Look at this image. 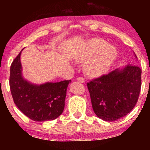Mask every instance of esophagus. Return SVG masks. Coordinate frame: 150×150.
I'll list each match as a JSON object with an SVG mask.
<instances>
[{
  "instance_id": "34e87169",
  "label": "esophagus",
  "mask_w": 150,
  "mask_h": 150,
  "mask_svg": "<svg viewBox=\"0 0 150 150\" xmlns=\"http://www.w3.org/2000/svg\"><path fill=\"white\" fill-rule=\"evenodd\" d=\"M77 80L78 81V82H82V83H84V82H85V79H84L83 77H77Z\"/></svg>"
}]
</instances>
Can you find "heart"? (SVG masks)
<instances>
[{"mask_svg":"<svg viewBox=\"0 0 150 150\" xmlns=\"http://www.w3.org/2000/svg\"><path fill=\"white\" fill-rule=\"evenodd\" d=\"M117 49L107 44L101 38H94L86 44L83 49L75 56L80 63H86L85 73L92 77L104 75L108 71L117 58Z\"/></svg>","mask_w":150,"mask_h":150,"instance_id":"obj_1","label":"heart"}]
</instances>
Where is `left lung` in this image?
Wrapping results in <instances>:
<instances>
[{"label": "left lung", "instance_id": "left-lung-1", "mask_svg": "<svg viewBox=\"0 0 150 150\" xmlns=\"http://www.w3.org/2000/svg\"><path fill=\"white\" fill-rule=\"evenodd\" d=\"M142 70L128 65L87 84L95 114L106 121L126 116L135 107L141 89Z\"/></svg>", "mask_w": 150, "mask_h": 150}]
</instances>
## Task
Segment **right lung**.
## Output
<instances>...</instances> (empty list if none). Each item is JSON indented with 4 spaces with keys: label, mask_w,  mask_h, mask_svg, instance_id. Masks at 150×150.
I'll return each mask as SVG.
<instances>
[{
    "label": "right lung",
    "mask_w": 150,
    "mask_h": 150,
    "mask_svg": "<svg viewBox=\"0 0 150 150\" xmlns=\"http://www.w3.org/2000/svg\"><path fill=\"white\" fill-rule=\"evenodd\" d=\"M20 51L10 66V88L14 103L26 116L34 121L57 118L63 113L68 84L71 80L37 85L23 78Z\"/></svg>",
    "instance_id": "obj_1"
}]
</instances>
